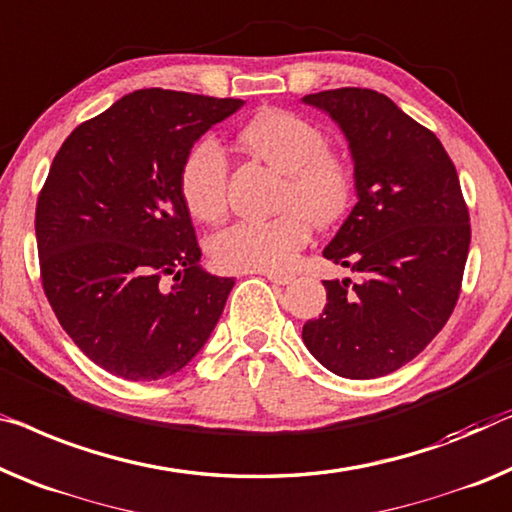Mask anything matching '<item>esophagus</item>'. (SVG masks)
Listing matches in <instances>:
<instances>
[{
    "mask_svg": "<svg viewBox=\"0 0 512 512\" xmlns=\"http://www.w3.org/2000/svg\"><path fill=\"white\" fill-rule=\"evenodd\" d=\"M264 276L269 278V280L273 282V285H289V282L294 280L292 273H278V271H266Z\"/></svg>",
    "mask_w": 512,
    "mask_h": 512,
    "instance_id": "esophagus-1",
    "label": "esophagus"
}]
</instances>
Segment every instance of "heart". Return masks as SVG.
I'll list each match as a JSON object with an SVG mask.
<instances>
[{
	"label": "heart",
	"instance_id": "heart-1",
	"mask_svg": "<svg viewBox=\"0 0 512 512\" xmlns=\"http://www.w3.org/2000/svg\"><path fill=\"white\" fill-rule=\"evenodd\" d=\"M241 140L259 158L287 174L278 216L236 220L211 239L218 266L232 271H282L310 239V223L331 225L347 211L354 190L352 167L326 147V135L287 110L257 114ZM179 195L190 216L216 223L227 209L225 149L202 137L186 151L179 167Z\"/></svg>",
	"mask_w": 512,
	"mask_h": 512
}]
</instances>
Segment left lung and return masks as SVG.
I'll use <instances>...</instances> for the list:
<instances>
[{"label":"left lung","mask_w":512,"mask_h":512,"mask_svg":"<svg viewBox=\"0 0 512 512\" xmlns=\"http://www.w3.org/2000/svg\"><path fill=\"white\" fill-rule=\"evenodd\" d=\"M340 126L358 202L324 257L361 280H324L303 342L347 379L391 375L430 345L460 299L471 225L455 165L432 131L372 89L303 96Z\"/></svg>","instance_id":"8db88e82"}]
</instances>
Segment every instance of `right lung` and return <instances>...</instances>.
I'll list each match as a JSON object with an SVG mask.
<instances>
[{
  "mask_svg": "<svg viewBox=\"0 0 512 512\" xmlns=\"http://www.w3.org/2000/svg\"><path fill=\"white\" fill-rule=\"evenodd\" d=\"M241 105L137 89L75 128L52 160L36 202L43 292L61 329L114 377L174 375L223 315L234 278L200 266L179 167Z\"/></svg>",
  "mask_w": 512,
  "mask_h": 512,
  "instance_id": "obj_1",
  "label": "right lung"
}]
</instances>
